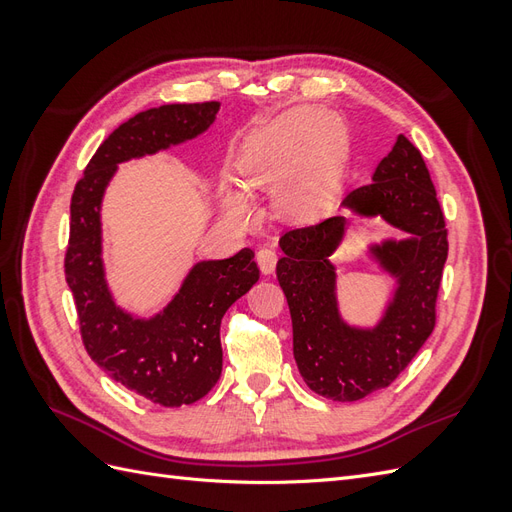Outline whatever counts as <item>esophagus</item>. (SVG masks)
Here are the masks:
<instances>
[{
  "instance_id": "obj_1",
  "label": "esophagus",
  "mask_w": 512,
  "mask_h": 512,
  "mask_svg": "<svg viewBox=\"0 0 512 512\" xmlns=\"http://www.w3.org/2000/svg\"><path fill=\"white\" fill-rule=\"evenodd\" d=\"M256 260H258L260 271L265 273V275H271V273L275 271V265H277V252H275V247H271V245L260 247L258 254H256Z\"/></svg>"
}]
</instances>
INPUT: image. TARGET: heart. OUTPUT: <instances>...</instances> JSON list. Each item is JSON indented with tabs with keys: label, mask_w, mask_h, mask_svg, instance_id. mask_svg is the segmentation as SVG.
Returning <instances> with one entry per match:
<instances>
[{
	"label": "heart",
	"mask_w": 512,
	"mask_h": 512,
	"mask_svg": "<svg viewBox=\"0 0 512 512\" xmlns=\"http://www.w3.org/2000/svg\"><path fill=\"white\" fill-rule=\"evenodd\" d=\"M337 141V128L331 119L299 108L250 136L241 153V173L250 185H277L297 173L305 149L312 160H322ZM322 200V185L314 173H303L284 185L280 192V207L294 218L312 215ZM224 207L235 218L250 215V200L237 190L224 192Z\"/></svg>",
	"instance_id": "heart-1"
}]
</instances>
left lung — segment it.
<instances>
[{
    "instance_id": "left-lung-1",
    "label": "left lung",
    "mask_w": 512,
    "mask_h": 512,
    "mask_svg": "<svg viewBox=\"0 0 512 512\" xmlns=\"http://www.w3.org/2000/svg\"><path fill=\"white\" fill-rule=\"evenodd\" d=\"M339 207L408 232L367 245V256L395 280L374 327L350 324L339 312L337 267L329 256L344 241V215L284 232L277 282L290 307L292 352L305 384L333 401H359L389 386L436 327L448 241L425 160L404 134L371 183L348 192Z\"/></svg>"
}]
</instances>
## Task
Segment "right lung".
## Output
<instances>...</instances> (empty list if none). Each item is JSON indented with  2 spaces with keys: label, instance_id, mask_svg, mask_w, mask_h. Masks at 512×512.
I'll return each mask as SVG.
<instances>
[{
  "label": "right lung",
  "instance_id": "add662e5",
  "mask_svg": "<svg viewBox=\"0 0 512 512\" xmlns=\"http://www.w3.org/2000/svg\"><path fill=\"white\" fill-rule=\"evenodd\" d=\"M218 111L220 102L164 104L121 123L89 160L70 203L66 282L85 350L115 382L164 408L194 404L220 380V324L258 282L254 252L196 262L162 312L141 318L119 307L106 284L100 209L121 162L192 141Z\"/></svg>",
  "mask_w": 512,
  "mask_h": 512
}]
</instances>
